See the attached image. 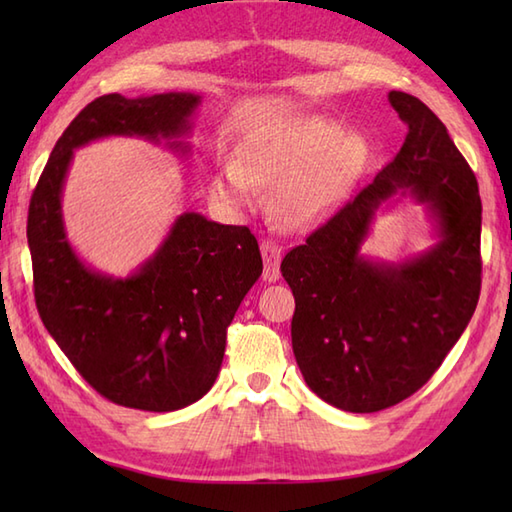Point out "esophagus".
<instances>
[{
  "label": "esophagus",
  "instance_id": "obj_1",
  "mask_svg": "<svg viewBox=\"0 0 512 512\" xmlns=\"http://www.w3.org/2000/svg\"><path fill=\"white\" fill-rule=\"evenodd\" d=\"M262 257H264V281L273 284L281 277V246L270 242V239H262Z\"/></svg>",
  "mask_w": 512,
  "mask_h": 512
}]
</instances>
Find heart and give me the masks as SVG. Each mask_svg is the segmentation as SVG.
I'll list each match as a JSON object with an SVG mask.
<instances>
[{
  "label": "heart",
  "instance_id": "b5f03b06",
  "mask_svg": "<svg viewBox=\"0 0 512 512\" xmlns=\"http://www.w3.org/2000/svg\"><path fill=\"white\" fill-rule=\"evenodd\" d=\"M369 143L330 118L308 116L268 129L239 149L213 178V195L231 209L253 206L259 184H279L277 211L288 226L325 220L367 165Z\"/></svg>",
  "mask_w": 512,
  "mask_h": 512
}]
</instances>
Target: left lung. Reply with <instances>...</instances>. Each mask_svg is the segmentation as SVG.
I'll return each instance as SVG.
<instances>
[{
  "instance_id": "obj_1",
  "label": "left lung",
  "mask_w": 512,
  "mask_h": 512,
  "mask_svg": "<svg viewBox=\"0 0 512 512\" xmlns=\"http://www.w3.org/2000/svg\"><path fill=\"white\" fill-rule=\"evenodd\" d=\"M387 99L407 125L396 158L281 262L295 295L301 374L321 400L352 413L416 394L466 330L482 286V200L471 167L416 96L394 90ZM402 197L423 206L437 242L400 263L365 256L375 213Z\"/></svg>"
}]
</instances>
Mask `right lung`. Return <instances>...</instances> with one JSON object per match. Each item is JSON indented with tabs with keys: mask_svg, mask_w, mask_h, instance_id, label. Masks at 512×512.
I'll list each match as a JSON object with an SVG mask.
<instances>
[{
	"mask_svg": "<svg viewBox=\"0 0 512 512\" xmlns=\"http://www.w3.org/2000/svg\"><path fill=\"white\" fill-rule=\"evenodd\" d=\"M200 105L202 96L191 92L92 101L57 140L30 200L28 248L39 317L79 374L123 407L176 411L213 387L226 328L262 275V255L246 226L184 211L132 273H101L68 239L65 178L76 149L112 136L147 140L189 160L187 138Z\"/></svg>",
	"mask_w": 512,
	"mask_h": 512,
	"instance_id": "add662e5",
	"label": "right lung"
}]
</instances>
